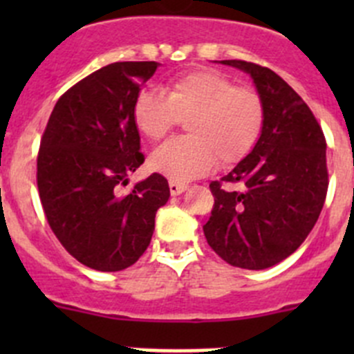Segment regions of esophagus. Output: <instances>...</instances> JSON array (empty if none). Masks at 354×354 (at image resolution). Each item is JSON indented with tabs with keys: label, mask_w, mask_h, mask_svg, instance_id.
Wrapping results in <instances>:
<instances>
[{
	"label": "esophagus",
	"mask_w": 354,
	"mask_h": 354,
	"mask_svg": "<svg viewBox=\"0 0 354 354\" xmlns=\"http://www.w3.org/2000/svg\"><path fill=\"white\" fill-rule=\"evenodd\" d=\"M187 185L185 183H178V181H169V192L171 195H180L187 190Z\"/></svg>",
	"instance_id": "34e87169"
}]
</instances>
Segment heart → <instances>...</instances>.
Segmentation results:
<instances>
[{"instance_id": "obj_1", "label": "heart", "mask_w": 354, "mask_h": 354, "mask_svg": "<svg viewBox=\"0 0 354 354\" xmlns=\"http://www.w3.org/2000/svg\"><path fill=\"white\" fill-rule=\"evenodd\" d=\"M133 124L149 140H160L187 118L190 135L171 138L151 154L152 171L185 183L217 164L231 167L255 149L266 123L259 91L236 85L214 70H194L169 80L166 94L145 88L131 108Z\"/></svg>"}]
</instances>
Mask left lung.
I'll list each match as a JSON object with an SVG mask.
<instances>
[{
  "label": "left lung",
  "instance_id": "obj_1",
  "mask_svg": "<svg viewBox=\"0 0 354 354\" xmlns=\"http://www.w3.org/2000/svg\"><path fill=\"white\" fill-rule=\"evenodd\" d=\"M223 63L252 75L266 123L255 149L209 185L214 207L203 234L224 262L260 270L291 255L319 219L329 187L326 137L308 104L279 75L243 59Z\"/></svg>",
  "mask_w": 354,
  "mask_h": 354
}]
</instances>
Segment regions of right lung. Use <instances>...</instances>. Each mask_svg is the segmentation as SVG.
<instances>
[{"instance_id":"obj_1","label":"right lung","mask_w":354,"mask_h":354,"mask_svg":"<svg viewBox=\"0 0 354 354\" xmlns=\"http://www.w3.org/2000/svg\"><path fill=\"white\" fill-rule=\"evenodd\" d=\"M156 70V62H121L87 75L58 99L41 138L37 188L46 219L71 257L101 272L144 255L157 209L169 198L159 173L120 194L145 160L131 108Z\"/></svg>"}]
</instances>
